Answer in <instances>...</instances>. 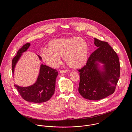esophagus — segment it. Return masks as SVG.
I'll use <instances>...</instances> for the list:
<instances>
[{
	"instance_id": "esophagus-1",
	"label": "esophagus",
	"mask_w": 132,
	"mask_h": 132,
	"mask_svg": "<svg viewBox=\"0 0 132 132\" xmlns=\"http://www.w3.org/2000/svg\"><path fill=\"white\" fill-rule=\"evenodd\" d=\"M69 72V71L68 70H61L60 71V73H66Z\"/></svg>"
}]
</instances>
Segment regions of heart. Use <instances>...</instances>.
Here are the masks:
<instances>
[{
  "instance_id": "1",
  "label": "heart",
  "mask_w": 132,
  "mask_h": 132,
  "mask_svg": "<svg viewBox=\"0 0 132 132\" xmlns=\"http://www.w3.org/2000/svg\"><path fill=\"white\" fill-rule=\"evenodd\" d=\"M40 56L49 65L55 68L60 62L63 56L64 61L72 69H79L85 65L88 56V47L81 38L54 39L49 42L48 49H44Z\"/></svg>"
}]
</instances>
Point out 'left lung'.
I'll return each instance as SVG.
<instances>
[{
	"label": "left lung",
	"mask_w": 132,
	"mask_h": 132,
	"mask_svg": "<svg viewBox=\"0 0 132 132\" xmlns=\"http://www.w3.org/2000/svg\"><path fill=\"white\" fill-rule=\"evenodd\" d=\"M97 49L90 55L86 64L81 69L78 90L83 97L99 100L112 94L118 81L120 67L119 58L106 42L94 38ZM97 62L104 64V71L101 72Z\"/></svg>",
	"instance_id": "1"
}]
</instances>
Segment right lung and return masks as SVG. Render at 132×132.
<instances>
[{
  "label": "right lung",
  "instance_id": "right-lung-1",
  "mask_svg": "<svg viewBox=\"0 0 132 132\" xmlns=\"http://www.w3.org/2000/svg\"><path fill=\"white\" fill-rule=\"evenodd\" d=\"M30 43H26L20 48L17 55L12 60V67L14 74L15 65L22 53L27 51L30 46ZM39 59L42 57L38 55ZM58 72L44 64L40 65L39 74L36 82L28 87H21L14 85L20 95L25 101L29 102L40 103L49 100L54 94L55 89V82Z\"/></svg>",
  "mask_w": 132,
  "mask_h": 132
}]
</instances>
